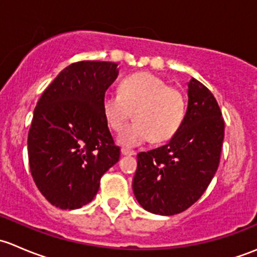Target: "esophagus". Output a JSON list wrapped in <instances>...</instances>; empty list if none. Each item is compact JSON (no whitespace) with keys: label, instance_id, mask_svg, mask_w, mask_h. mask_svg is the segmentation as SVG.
<instances>
[{"label":"esophagus","instance_id":"1","mask_svg":"<svg viewBox=\"0 0 257 257\" xmlns=\"http://www.w3.org/2000/svg\"><path fill=\"white\" fill-rule=\"evenodd\" d=\"M121 154L123 155H136V152H134V150L126 149V148H121Z\"/></svg>","mask_w":257,"mask_h":257}]
</instances>
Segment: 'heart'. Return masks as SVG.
<instances>
[{"instance_id":"heart-1","label":"heart","mask_w":257,"mask_h":257,"mask_svg":"<svg viewBox=\"0 0 257 257\" xmlns=\"http://www.w3.org/2000/svg\"><path fill=\"white\" fill-rule=\"evenodd\" d=\"M102 110L114 132L121 131L133 113L136 120L123 129L119 143L137 147L150 139L154 143L172 139L185 116V99L163 78L141 72L121 80L119 93H105Z\"/></svg>"}]
</instances>
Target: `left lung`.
Masks as SVG:
<instances>
[{
  "label": "left lung",
  "mask_w": 257,
  "mask_h": 257,
  "mask_svg": "<svg viewBox=\"0 0 257 257\" xmlns=\"http://www.w3.org/2000/svg\"><path fill=\"white\" fill-rule=\"evenodd\" d=\"M188 109L168 144L137 155L133 179L137 200L147 211L175 215L200 199L220 163L225 123L208 88L191 78Z\"/></svg>",
  "instance_id": "left-lung-1"
}]
</instances>
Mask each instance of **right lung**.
I'll list each match as a JSON object with an SVG mask.
<instances>
[{
	"instance_id": "add662e5",
	"label": "right lung",
	"mask_w": 257,
	"mask_h": 257,
	"mask_svg": "<svg viewBox=\"0 0 257 257\" xmlns=\"http://www.w3.org/2000/svg\"><path fill=\"white\" fill-rule=\"evenodd\" d=\"M113 62L66 67L41 95L28 132V163L38 190L56 208L73 210L93 200L102 175L120 158L102 110L118 77Z\"/></svg>"
}]
</instances>
